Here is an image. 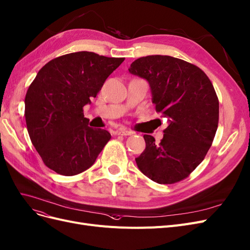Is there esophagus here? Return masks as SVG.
<instances>
[{"mask_svg": "<svg viewBox=\"0 0 250 250\" xmlns=\"http://www.w3.org/2000/svg\"><path fill=\"white\" fill-rule=\"evenodd\" d=\"M116 134L118 135H124V136H127V135H131L132 132L129 131V130H126V129H119V130L116 131Z\"/></svg>", "mask_w": 250, "mask_h": 250, "instance_id": "1", "label": "esophagus"}]
</instances>
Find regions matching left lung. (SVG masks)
Here are the masks:
<instances>
[{
    "label": "left lung",
    "mask_w": 250,
    "mask_h": 250,
    "mask_svg": "<svg viewBox=\"0 0 250 250\" xmlns=\"http://www.w3.org/2000/svg\"><path fill=\"white\" fill-rule=\"evenodd\" d=\"M128 71L148 82L156 110L168 120L159 144L144 135L146 149L136 166L156 183L179 182L204 160L216 133L219 103L213 84L199 67L169 56L142 57Z\"/></svg>",
    "instance_id": "obj_1"
}]
</instances>
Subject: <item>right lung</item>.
Segmentation results:
<instances>
[{
    "label": "right lung",
    "instance_id": "1",
    "mask_svg": "<svg viewBox=\"0 0 250 250\" xmlns=\"http://www.w3.org/2000/svg\"><path fill=\"white\" fill-rule=\"evenodd\" d=\"M123 61L77 51L51 60L31 83L24 98L28 132L44 165L57 174L83 173L110 140L104 129L88 126L83 107Z\"/></svg>",
    "mask_w": 250,
    "mask_h": 250
}]
</instances>
